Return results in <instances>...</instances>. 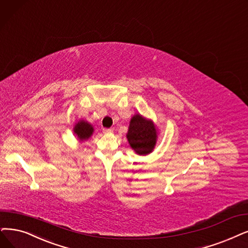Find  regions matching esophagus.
<instances>
[{"mask_svg":"<svg viewBox=\"0 0 248 248\" xmlns=\"http://www.w3.org/2000/svg\"><path fill=\"white\" fill-rule=\"evenodd\" d=\"M103 132H104V133H112V132H113V129H112V128H104Z\"/></svg>","mask_w":248,"mask_h":248,"instance_id":"esophagus-1","label":"esophagus"}]
</instances>
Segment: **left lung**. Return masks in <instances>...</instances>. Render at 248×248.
Masks as SVG:
<instances>
[{"mask_svg":"<svg viewBox=\"0 0 248 248\" xmlns=\"http://www.w3.org/2000/svg\"><path fill=\"white\" fill-rule=\"evenodd\" d=\"M127 140L138 155H147L153 152L156 141V131L154 123L140 115L132 117Z\"/></svg>","mask_w":248,"mask_h":248,"instance_id":"obj_1","label":"left lung"}]
</instances>
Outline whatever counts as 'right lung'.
Returning a JSON list of instances; mask_svg holds the SVG:
<instances>
[{"mask_svg": "<svg viewBox=\"0 0 248 248\" xmlns=\"http://www.w3.org/2000/svg\"><path fill=\"white\" fill-rule=\"evenodd\" d=\"M93 132V128L92 127V125L83 120L79 121L74 127V133L78 136V138L80 140H85L87 138H90Z\"/></svg>", "mask_w": 248, "mask_h": 248, "instance_id": "obj_1", "label": "right lung"}]
</instances>
